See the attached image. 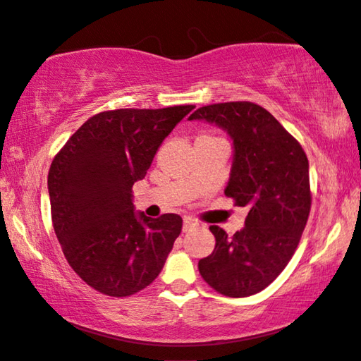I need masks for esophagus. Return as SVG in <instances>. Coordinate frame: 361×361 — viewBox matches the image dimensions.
<instances>
[{
	"label": "esophagus",
	"mask_w": 361,
	"mask_h": 361,
	"mask_svg": "<svg viewBox=\"0 0 361 361\" xmlns=\"http://www.w3.org/2000/svg\"><path fill=\"white\" fill-rule=\"evenodd\" d=\"M195 226H197V223H195V221H192V219L187 218V219H184V223H182V231H184V233H189V231H192V229L195 228Z\"/></svg>",
	"instance_id": "esophagus-1"
}]
</instances>
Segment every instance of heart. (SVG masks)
<instances>
[{
    "mask_svg": "<svg viewBox=\"0 0 361 361\" xmlns=\"http://www.w3.org/2000/svg\"><path fill=\"white\" fill-rule=\"evenodd\" d=\"M198 138H213V137H208V135H202V137H198Z\"/></svg>",
    "mask_w": 361,
    "mask_h": 361,
    "instance_id": "b5f03b06",
    "label": "heart"
}]
</instances>
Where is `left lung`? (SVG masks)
<instances>
[{"label":"left lung","mask_w":361,"mask_h":361,"mask_svg":"<svg viewBox=\"0 0 361 361\" xmlns=\"http://www.w3.org/2000/svg\"><path fill=\"white\" fill-rule=\"evenodd\" d=\"M189 120H205L233 140V166L224 195L247 208L244 228L228 238L210 226L215 249L198 260L203 280L218 293H259L286 267L311 210L310 163L301 145L254 102L212 104Z\"/></svg>","instance_id":"8db88e82"}]
</instances>
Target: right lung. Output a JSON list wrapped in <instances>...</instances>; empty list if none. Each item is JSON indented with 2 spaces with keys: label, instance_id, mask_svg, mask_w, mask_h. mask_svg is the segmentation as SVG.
<instances>
[{
  "label": "right lung",
  "instance_id": "right-lung-1",
  "mask_svg": "<svg viewBox=\"0 0 361 361\" xmlns=\"http://www.w3.org/2000/svg\"><path fill=\"white\" fill-rule=\"evenodd\" d=\"M193 106L117 109L71 135L49 171L51 221L71 269L109 296L138 293L159 275L182 218L135 212L132 187Z\"/></svg>",
  "mask_w": 361,
  "mask_h": 361
}]
</instances>
